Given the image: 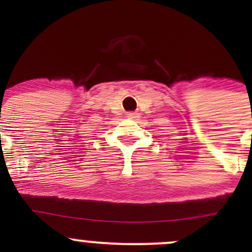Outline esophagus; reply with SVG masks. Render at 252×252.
I'll list each match as a JSON object with an SVG mask.
<instances>
[{"label": "esophagus", "mask_w": 252, "mask_h": 252, "mask_svg": "<svg viewBox=\"0 0 252 252\" xmlns=\"http://www.w3.org/2000/svg\"><path fill=\"white\" fill-rule=\"evenodd\" d=\"M137 116H138V115L135 114V112H128V114H126V117L130 118V120H135V118Z\"/></svg>", "instance_id": "esophagus-1"}]
</instances>
